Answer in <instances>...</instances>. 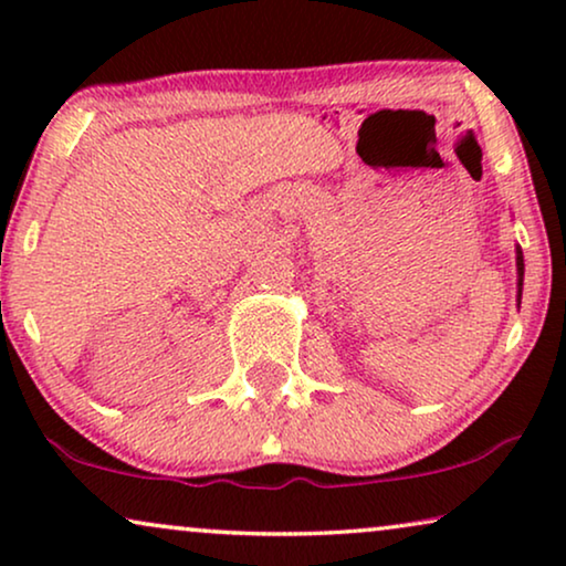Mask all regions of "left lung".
Wrapping results in <instances>:
<instances>
[{
    "instance_id": "8db88e82",
    "label": "left lung",
    "mask_w": 566,
    "mask_h": 566,
    "mask_svg": "<svg viewBox=\"0 0 566 566\" xmlns=\"http://www.w3.org/2000/svg\"><path fill=\"white\" fill-rule=\"evenodd\" d=\"M515 265H517V301H521V293H523V270H525V265H523V252H521V247H517V258H515Z\"/></svg>"
}]
</instances>
